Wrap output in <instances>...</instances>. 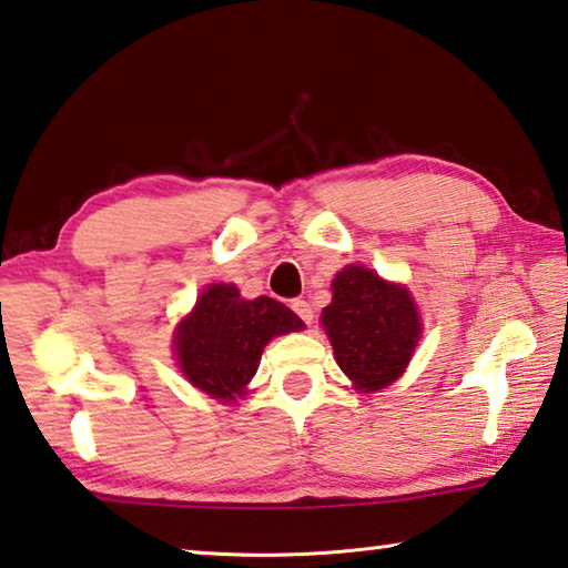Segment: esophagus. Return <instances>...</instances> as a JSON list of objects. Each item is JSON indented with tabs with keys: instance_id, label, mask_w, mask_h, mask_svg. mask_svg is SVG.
<instances>
[{
	"instance_id": "1",
	"label": "esophagus",
	"mask_w": 568,
	"mask_h": 568,
	"mask_svg": "<svg viewBox=\"0 0 568 568\" xmlns=\"http://www.w3.org/2000/svg\"><path fill=\"white\" fill-rule=\"evenodd\" d=\"M291 308L295 311V316H298L303 323H311V321H313V308H311L308 301L295 298V301L291 303Z\"/></svg>"
}]
</instances>
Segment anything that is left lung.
Masks as SVG:
<instances>
[{
	"label": "left lung",
	"mask_w": 568,
	"mask_h": 568,
	"mask_svg": "<svg viewBox=\"0 0 568 568\" xmlns=\"http://www.w3.org/2000/svg\"><path fill=\"white\" fill-rule=\"evenodd\" d=\"M321 323L338 366L362 392L397 379L422 333L407 287L384 283L364 265H348L336 275Z\"/></svg>",
	"instance_id": "obj_1"
}]
</instances>
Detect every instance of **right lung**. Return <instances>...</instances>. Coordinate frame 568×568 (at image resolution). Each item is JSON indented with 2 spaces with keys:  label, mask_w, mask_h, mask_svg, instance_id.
I'll return each mask as SVG.
<instances>
[{
  "label": "right lung",
  "mask_w": 568,
  "mask_h": 568,
  "mask_svg": "<svg viewBox=\"0 0 568 568\" xmlns=\"http://www.w3.org/2000/svg\"><path fill=\"white\" fill-rule=\"evenodd\" d=\"M303 321L275 298H240L235 285H210L176 328V362L196 389L232 402L257 372L265 344L301 331Z\"/></svg>",
  "instance_id": "add662e5"
}]
</instances>
